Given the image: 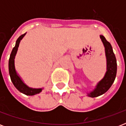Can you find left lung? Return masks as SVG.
I'll use <instances>...</instances> for the list:
<instances>
[{
  "label": "left lung",
  "instance_id": "8db88e82",
  "mask_svg": "<svg viewBox=\"0 0 126 126\" xmlns=\"http://www.w3.org/2000/svg\"><path fill=\"white\" fill-rule=\"evenodd\" d=\"M100 38L101 39L105 49L107 71L103 79L97 83L95 88L88 94V95L91 97H96L107 92L115 80L117 71L116 59L112 50L111 44L106 40V38L103 35H100Z\"/></svg>",
  "mask_w": 126,
  "mask_h": 126
}]
</instances>
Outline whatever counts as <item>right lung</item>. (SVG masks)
<instances>
[{
    "label": "right lung",
    "mask_w": 126,
    "mask_h": 126,
    "mask_svg": "<svg viewBox=\"0 0 126 126\" xmlns=\"http://www.w3.org/2000/svg\"><path fill=\"white\" fill-rule=\"evenodd\" d=\"M25 34H26V33L21 35L17 39L16 45H15L14 47L13 48L8 63L9 74H10V76L11 80H12L15 87L16 88L17 90H19V92L23 93V94H24L25 95H34L39 94V93L42 92V88H37L36 89V88H29V86H27L26 84L23 82L21 79L17 75V73L16 71V69H15V56L16 55L17 51V49H18L20 41L24 37Z\"/></svg>",
    "instance_id": "obj_1"
}]
</instances>
